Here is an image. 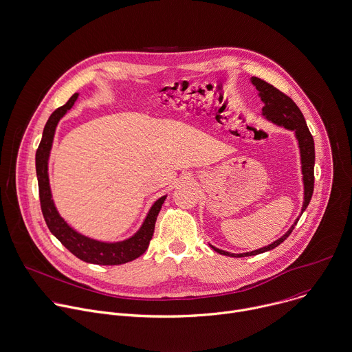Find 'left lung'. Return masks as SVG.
Wrapping results in <instances>:
<instances>
[{
	"label": "left lung",
	"mask_w": 352,
	"mask_h": 352,
	"mask_svg": "<svg viewBox=\"0 0 352 352\" xmlns=\"http://www.w3.org/2000/svg\"><path fill=\"white\" fill-rule=\"evenodd\" d=\"M252 84L257 88L258 91V96L261 98V100L264 102V107H263V116L265 119L271 123H274L275 126L283 127L289 131H294L296 140L298 142V149H300V157H301V174H302V185H304V201H302V207H301V212L298 215V218L294 221V223L289 228V230L285 233L283 236H280L278 241H275L274 243L261 248L258 250H253V252H248V253H241V254H233L221 249H217L214 246L210 245V248L222 254V256H228V257H249V256H257L265 252H270L272 249H275L276 246H279L282 242H285L290 233L293 232L296 223L298 222L301 214L304 212V210L308 207L311 197H312V192H314V166H315V146H314V138L307 127L305 119L301 113V110L298 109V106L283 92H280L278 88H275L274 85L268 84L267 81L258 78V77H252L250 78Z\"/></svg>",
	"instance_id": "left-lung-1"
}]
</instances>
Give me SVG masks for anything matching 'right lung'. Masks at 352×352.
Here are the masks:
<instances>
[{
  "mask_svg": "<svg viewBox=\"0 0 352 352\" xmlns=\"http://www.w3.org/2000/svg\"><path fill=\"white\" fill-rule=\"evenodd\" d=\"M78 94H74L63 106L58 107L51 116L44 127L43 138L38 145L36 153V171L38 179V190H40V203L44 219L51 230L52 235L77 258L96 265H120L130 263L140 256H142L149 242L153 236L155 223L167 196H162L157 199L151 210L148 211L141 228L129 239L120 242H102L92 238H88L82 233L73 229L59 214L55 207L52 192L50 186V175H48V160L54 144L55 131L58 123L62 117L73 107L77 100Z\"/></svg>",
  "mask_w": 352,
  "mask_h": 352,
  "instance_id": "obj_1",
  "label": "right lung"
}]
</instances>
